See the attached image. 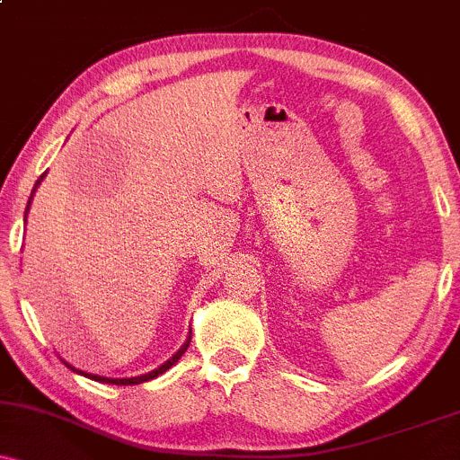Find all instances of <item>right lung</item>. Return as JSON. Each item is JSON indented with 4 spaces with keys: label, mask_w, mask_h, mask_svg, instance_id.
I'll return each instance as SVG.
<instances>
[{
    "label": "right lung",
    "mask_w": 460,
    "mask_h": 460,
    "mask_svg": "<svg viewBox=\"0 0 460 460\" xmlns=\"http://www.w3.org/2000/svg\"><path fill=\"white\" fill-rule=\"evenodd\" d=\"M43 177H45V175H40V177H39V181H36L34 190H31V197H34L36 188H39V183L43 181ZM31 197H30V200H28V209H30ZM28 209H25V218H28ZM190 340H192V337H188V340H186V344H183L181 348H179V350H177L175 355H172L171 358H168V361H164L160 367H157V369H151L149 374H142V376H131V378H108V376H97V374H86V372H82V369H75V367H73V366H68V363H66V366L71 367L73 372H75V374H82V376H86V378H93V381H99V383H108V385H140V383L153 381V378H155V376H160V374L166 372L168 367H172V366H175V363L179 361V358H181L183 352L188 350V346H190Z\"/></svg>",
    "instance_id": "right-lung-1"
}]
</instances>
